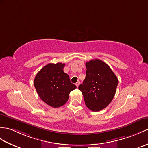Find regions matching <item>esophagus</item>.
Instances as JSON below:
<instances>
[{"mask_svg":"<svg viewBox=\"0 0 148 148\" xmlns=\"http://www.w3.org/2000/svg\"><path fill=\"white\" fill-rule=\"evenodd\" d=\"M79 84H80V82L79 81H77L76 83H75V86H77V88H78V86H79Z\"/></svg>","mask_w":148,"mask_h":148,"instance_id":"1","label":"esophagus"}]
</instances>
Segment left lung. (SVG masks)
I'll list each match as a JSON object with an SVG mask.
<instances>
[{
  "label": "left lung",
  "instance_id": "left-lung-1",
  "mask_svg": "<svg viewBox=\"0 0 148 148\" xmlns=\"http://www.w3.org/2000/svg\"><path fill=\"white\" fill-rule=\"evenodd\" d=\"M86 77L79 86L85 104L93 112H98L110 103L116 92L118 79L107 64L99 59L86 63Z\"/></svg>",
  "mask_w": 148,
  "mask_h": 148
}]
</instances>
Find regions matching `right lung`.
Masks as SVG:
<instances>
[{
	"label": "right lung",
	"instance_id": "right-lung-1",
	"mask_svg": "<svg viewBox=\"0 0 148 148\" xmlns=\"http://www.w3.org/2000/svg\"><path fill=\"white\" fill-rule=\"evenodd\" d=\"M65 64L50 63L44 66L36 75L34 86L40 98L53 108L66 103L70 92L76 86L70 81L63 69Z\"/></svg>",
	"mask_w": 148,
	"mask_h": 148
}]
</instances>
